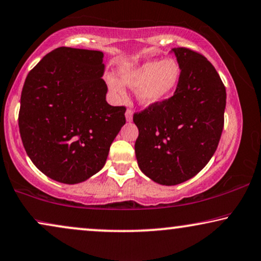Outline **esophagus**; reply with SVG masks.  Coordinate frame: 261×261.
<instances>
[{"label":"esophagus","instance_id":"obj_1","mask_svg":"<svg viewBox=\"0 0 261 261\" xmlns=\"http://www.w3.org/2000/svg\"><path fill=\"white\" fill-rule=\"evenodd\" d=\"M126 120L127 122H132V121H133V111L129 109L126 111Z\"/></svg>","mask_w":261,"mask_h":261}]
</instances>
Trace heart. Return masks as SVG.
Instances as JSON below:
<instances>
[{"label": "heart", "instance_id": "heart-1", "mask_svg": "<svg viewBox=\"0 0 261 261\" xmlns=\"http://www.w3.org/2000/svg\"><path fill=\"white\" fill-rule=\"evenodd\" d=\"M121 81L117 77H108L110 92L122 98L125 86L134 89L135 99L141 107H153L167 99L177 86L181 69L172 59L146 60L143 62L126 63L120 67Z\"/></svg>", "mask_w": 261, "mask_h": 261}]
</instances>
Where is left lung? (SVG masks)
I'll return each mask as SVG.
<instances>
[{
  "label": "left lung",
  "mask_w": 261,
  "mask_h": 261,
  "mask_svg": "<svg viewBox=\"0 0 261 261\" xmlns=\"http://www.w3.org/2000/svg\"><path fill=\"white\" fill-rule=\"evenodd\" d=\"M181 74L174 96L134 114L135 155L152 181L175 186L195 176L217 150L226 92L215 67L200 54L174 48Z\"/></svg>",
  "instance_id": "8db88e82"
}]
</instances>
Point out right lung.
<instances>
[{
    "mask_svg": "<svg viewBox=\"0 0 261 261\" xmlns=\"http://www.w3.org/2000/svg\"><path fill=\"white\" fill-rule=\"evenodd\" d=\"M103 59L97 50L61 46L44 56L23 84V147L44 175L61 184H80L97 174L126 123V108L106 99Z\"/></svg>",
    "mask_w": 261,
    "mask_h": 261,
    "instance_id": "add662e5",
    "label": "right lung"
}]
</instances>
